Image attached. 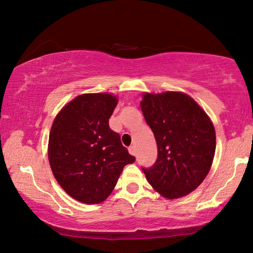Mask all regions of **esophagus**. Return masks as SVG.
<instances>
[{"label":"esophagus","instance_id":"1","mask_svg":"<svg viewBox=\"0 0 253 253\" xmlns=\"http://www.w3.org/2000/svg\"><path fill=\"white\" fill-rule=\"evenodd\" d=\"M128 152H129V154H131V155H136V146L135 145H131V146H129V148H128Z\"/></svg>","mask_w":253,"mask_h":253}]
</instances>
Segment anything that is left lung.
<instances>
[{
  "mask_svg": "<svg viewBox=\"0 0 253 253\" xmlns=\"http://www.w3.org/2000/svg\"><path fill=\"white\" fill-rule=\"evenodd\" d=\"M140 108L157 144L155 164L142 169L148 183L166 199L187 195L211 169L215 153L211 119L183 92H145Z\"/></svg>",
  "mask_w": 253,
  "mask_h": 253,
  "instance_id": "obj_1",
  "label": "left lung"
}]
</instances>
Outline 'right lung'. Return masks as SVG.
Masks as SVG:
<instances>
[{
	"label": "right lung",
	"instance_id": "1",
	"mask_svg": "<svg viewBox=\"0 0 253 253\" xmlns=\"http://www.w3.org/2000/svg\"><path fill=\"white\" fill-rule=\"evenodd\" d=\"M117 102L110 93L80 95L63 107L51 127V169L63 190L83 203L105 201L123 169L135 162L109 127Z\"/></svg>",
	"mask_w": 253,
	"mask_h": 253
}]
</instances>
